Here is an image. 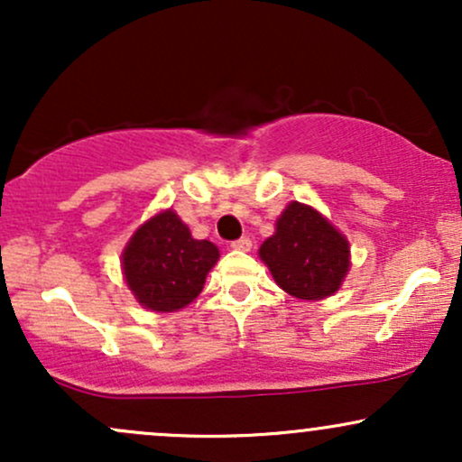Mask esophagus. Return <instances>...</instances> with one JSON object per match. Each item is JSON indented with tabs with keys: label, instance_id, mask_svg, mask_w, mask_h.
Here are the masks:
<instances>
[{
	"label": "esophagus",
	"instance_id": "34e87169",
	"mask_svg": "<svg viewBox=\"0 0 462 462\" xmlns=\"http://www.w3.org/2000/svg\"><path fill=\"white\" fill-rule=\"evenodd\" d=\"M230 247L236 249V252H249V247H252V241H249L247 236H241V238H236V241H232Z\"/></svg>",
	"mask_w": 462,
	"mask_h": 462
}]
</instances>
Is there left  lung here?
<instances>
[{
    "mask_svg": "<svg viewBox=\"0 0 462 462\" xmlns=\"http://www.w3.org/2000/svg\"><path fill=\"white\" fill-rule=\"evenodd\" d=\"M261 261L275 284L298 300L330 298L349 272V243L319 210L291 201L263 243Z\"/></svg>",
    "mask_w": 462,
    "mask_h": 462,
    "instance_id": "obj_1",
    "label": "left lung"
}]
</instances>
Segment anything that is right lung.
I'll return each instance as SVG.
<instances>
[{"label": "right lung", "mask_w": 462, "mask_h": 462, "mask_svg": "<svg viewBox=\"0 0 462 462\" xmlns=\"http://www.w3.org/2000/svg\"><path fill=\"white\" fill-rule=\"evenodd\" d=\"M217 261L215 243L190 236L187 224L169 208L132 235L121 254V269L143 309L173 312L198 298Z\"/></svg>", "instance_id": "add662e5"}]
</instances>
